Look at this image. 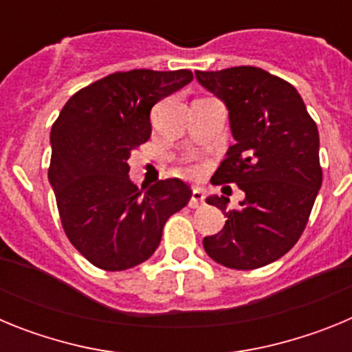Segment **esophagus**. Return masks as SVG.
<instances>
[{"instance_id":"obj_1","label":"esophagus","mask_w":352,"mask_h":352,"mask_svg":"<svg viewBox=\"0 0 352 352\" xmlns=\"http://www.w3.org/2000/svg\"><path fill=\"white\" fill-rule=\"evenodd\" d=\"M204 204V194L199 188H194L192 190V197L188 201V206L190 208H201Z\"/></svg>"}]
</instances>
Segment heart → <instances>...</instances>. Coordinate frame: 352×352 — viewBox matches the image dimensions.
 Returning <instances> with one entry per match:
<instances>
[{
	"label": "heart",
	"mask_w": 352,
	"mask_h": 352,
	"mask_svg": "<svg viewBox=\"0 0 352 352\" xmlns=\"http://www.w3.org/2000/svg\"><path fill=\"white\" fill-rule=\"evenodd\" d=\"M186 173H188V174H195V173H197V170L192 169V167H188V169H186Z\"/></svg>",
	"instance_id": "heart-1"
}]
</instances>
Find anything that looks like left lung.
I'll return each mask as SVG.
<instances>
[{"instance_id":"1","label":"left lung","mask_w":352,"mask_h":352,"mask_svg":"<svg viewBox=\"0 0 352 352\" xmlns=\"http://www.w3.org/2000/svg\"><path fill=\"white\" fill-rule=\"evenodd\" d=\"M195 77L226 102L236 139L211 183L245 192L236 210H227L226 195L208 199L227 220L203 239L204 250L227 268H261L287 254L309 222L322 183L316 121L296 88L263 68L197 70Z\"/></svg>"}]
</instances>
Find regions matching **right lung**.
<instances>
[{
	"mask_svg": "<svg viewBox=\"0 0 352 352\" xmlns=\"http://www.w3.org/2000/svg\"><path fill=\"white\" fill-rule=\"evenodd\" d=\"M192 79L190 70L114 72L72 95L54 121L49 182L61 226L96 268L123 272L149 259L167 219L190 201L178 178L141 195L129 158L151 135V107Z\"/></svg>",
	"mask_w": 352,
	"mask_h": 352,
	"instance_id": "right-lung-1",
	"label": "right lung"
}]
</instances>
